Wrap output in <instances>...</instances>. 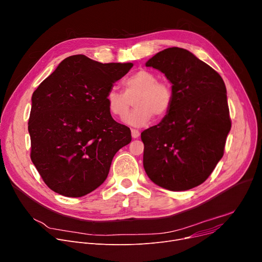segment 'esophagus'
Instances as JSON below:
<instances>
[{"instance_id": "1", "label": "esophagus", "mask_w": 262, "mask_h": 262, "mask_svg": "<svg viewBox=\"0 0 262 262\" xmlns=\"http://www.w3.org/2000/svg\"><path fill=\"white\" fill-rule=\"evenodd\" d=\"M131 134H132L133 138H137L140 133H139V131L137 129H131Z\"/></svg>"}]
</instances>
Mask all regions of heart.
<instances>
[{
    "instance_id": "obj_1",
    "label": "heart",
    "mask_w": 262,
    "mask_h": 262,
    "mask_svg": "<svg viewBox=\"0 0 262 262\" xmlns=\"http://www.w3.org/2000/svg\"><path fill=\"white\" fill-rule=\"evenodd\" d=\"M124 93L110 89L106 94V104L109 112L124 119L135 97L136 109L126 118V123L134 127L148 124L155 115L165 117L171 110L174 93L172 86L166 80L157 79L152 71L140 69L123 83Z\"/></svg>"
}]
</instances>
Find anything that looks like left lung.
Wrapping results in <instances>:
<instances>
[{
	"instance_id": "left-lung-1",
	"label": "left lung",
	"mask_w": 262,
	"mask_h": 262,
	"mask_svg": "<svg viewBox=\"0 0 262 262\" xmlns=\"http://www.w3.org/2000/svg\"><path fill=\"white\" fill-rule=\"evenodd\" d=\"M146 66L165 73L174 98L162 122L142 132L145 171L159 187L190 190L206 182L224 156L232 126L225 82L178 47L156 53Z\"/></svg>"
}]
</instances>
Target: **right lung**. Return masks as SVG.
<instances>
[{"label": "right lung", "mask_w": 262, "mask_h": 262, "mask_svg": "<svg viewBox=\"0 0 262 262\" xmlns=\"http://www.w3.org/2000/svg\"><path fill=\"white\" fill-rule=\"evenodd\" d=\"M132 63L102 64L72 55L33 92L28 131L30 158L55 193L82 197L102 185L130 129L112 118L106 94Z\"/></svg>", "instance_id": "obj_1"}]
</instances>
